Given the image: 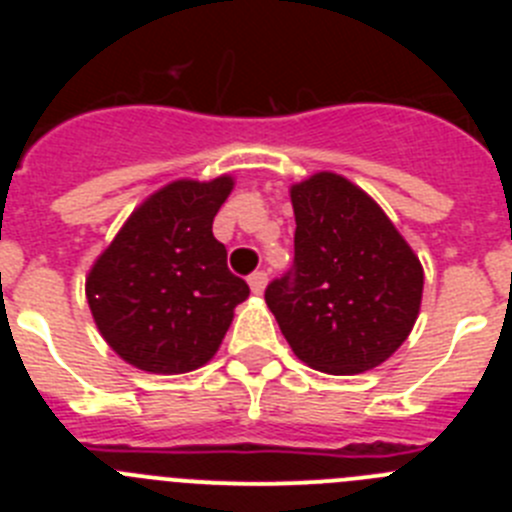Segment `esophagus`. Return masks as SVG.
<instances>
[{
	"mask_svg": "<svg viewBox=\"0 0 512 512\" xmlns=\"http://www.w3.org/2000/svg\"><path fill=\"white\" fill-rule=\"evenodd\" d=\"M248 284H251L253 295H264L266 289V271H253L251 277H248Z\"/></svg>",
	"mask_w": 512,
	"mask_h": 512,
	"instance_id": "esophagus-1",
	"label": "esophagus"
}]
</instances>
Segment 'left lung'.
<instances>
[{
	"label": "left lung",
	"instance_id": "1",
	"mask_svg": "<svg viewBox=\"0 0 512 512\" xmlns=\"http://www.w3.org/2000/svg\"><path fill=\"white\" fill-rule=\"evenodd\" d=\"M295 269L266 305L295 356L325 374H361L410 336L423 266L382 207L346 176L318 171L289 187Z\"/></svg>",
	"mask_w": 512,
	"mask_h": 512
}]
</instances>
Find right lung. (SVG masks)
<instances>
[{
	"label": "right lung",
	"mask_w": 512,
	"mask_h": 512,
	"mask_svg": "<svg viewBox=\"0 0 512 512\" xmlns=\"http://www.w3.org/2000/svg\"><path fill=\"white\" fill-rule=\"evenodd\" d=\"M230 174L176 179L140 202L87 274V302L107 346L140 372L184 374L223 343L248 284L230 274L212 220Z\"/></svg>",
	"instance_id": "obj_1"
}]
</instances>
